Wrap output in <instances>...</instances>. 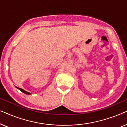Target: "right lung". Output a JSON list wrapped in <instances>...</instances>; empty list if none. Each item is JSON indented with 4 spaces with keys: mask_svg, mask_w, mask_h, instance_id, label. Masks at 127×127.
<instances>
[{
    "mask_svg": "<svg viewBox=\"0 0 127 127\" xmlns=\"http://www.w3.org/2000/svg\"><path fill=\"white\" fill-rule=\"evenodd\" d=\"M16 87L17 88H18V90H20L22 92V93H24V94H27V95H30V94H31L30 93H28V92H27V91H25V90H24L23 89H22V88H18V87Z\"/></svg>",
    "mask_w": 127,
    "mask_h": 127,
    "instance_id": "add662e5",
    "label": "right lung"
}]
</instances>
